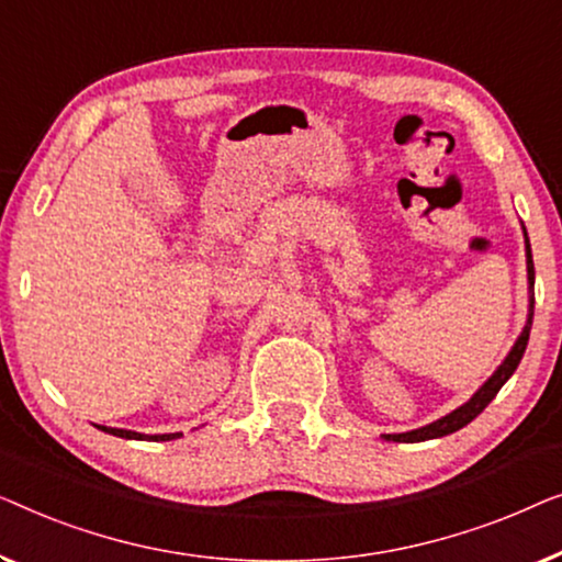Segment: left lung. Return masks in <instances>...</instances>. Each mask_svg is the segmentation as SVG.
<instances>
[{"mask_svg": "<svg viewBox=\"0 0 562 562\" xmlns=\"http://www.w3.org/2000/svg\"><path fill=\"white\" fill-rule=\"evenodd\" d=\"M527 236V234H525ZM527 278H529V318H527V326L521 330V336L517 338L515 349L509 351V357L504 359V363L499 369L494 371L492 379L481 386V390L473 394V397L461 405L453 413L440 417V420L425 425V428H417L413 432H400V436H384L386 440H394V442H420V440H430V438H442V436H450V432L461 430L463 425H469L473 417H479L484 413L488 402L496 397V392L502 390L504 384H507V379L515 374V369L519 367L521 357H525V349H527V341H529V328H532V315H535V265H532V251H529V239H527Z\"/></svg>", "mask_w": 562, "mask_h": 562, "instance_id": "left-lung-1", "label": "left lung"}]
</instances>
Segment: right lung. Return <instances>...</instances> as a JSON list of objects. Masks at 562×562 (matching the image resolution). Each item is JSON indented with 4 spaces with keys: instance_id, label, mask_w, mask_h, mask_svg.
Segmentation results:
<instances>
[{
    "instance_id": "right-lung-1",
    "label": "right lung",
    "mask_w": 562,
    "mask_h": 562,
    "mask_svg": "<svg viewBox=\"0 0 562 562\" xmlns=\"http://www.w3.org/2000/svg\"><path fill=\"white\" fill-rule=\"evenodd\" d=\"M101 430L112 432V436H116V438H134V440H142V438H149V440H176V438H180V432H165V436H142V432L120 430V428H104V425H101Z\"/></svg>"
}]
</instances>
